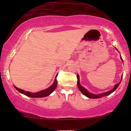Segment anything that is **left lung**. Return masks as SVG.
<instances>
[{
    "label": "left lung",
    "mask_w": 131,
    "mask_h": 131,
    "mask_svg": "<svg viewBox=\"0 0 131 131\" xmlns=\"http://www.w3.org/2000/svg\"><path fill=\"white\" fill-rule=\"evenodd\" d=\"M116 49L118 51V50L117 49V48H116ZM118 52H119V51H118ZM121 59L122 60V61H123V60H122V58L121 55ZM122 76H123V74H122V77H121V82H120L119 83L116 84V85H114V88L112 89V90H110V91H107V92H104V93H101V94H92V93L89 92V91H88L86 89H85V88H83V86H81V85H80V83L79 76V74H78V75H77V78H78V88L80 91V92H81L82 94L84 95H85L86 96H87L88 98H92V99H96V98H100L104 97V96L109 95L111 94H112V93L114 91H115L116 89H117V88H118V86H119L120 83H121V80H122Z\"/></svg>",
    "instance_id": "8db88e82"
}]
</instances>
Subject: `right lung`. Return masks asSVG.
<instances>
[{
    "mask_svg": "<svg viewBox=\"0 0 131 131\" xmlns=\"http://www.w3.org/2000/svg\"><path fill=\"white\" fill-rule=\"evenodd\" d=\"M58 76V74L56 75L55 76V79L54 80V82L52 83V85L51 86H50L49 88H46L44 90H42L40 91H39L37 92H28V91H26L23 89L18 88L17 87L14 86L15 88L17 89V90L21 94L29 96V97H31V98H42V97H45V96H47L48 95H49L51 93L53 92V91L56 89L57 86V77Z\"/></svg>",
    "mask_w": 131,
    "mask_h": 131,
    "instance_id": "obj_1",
    "label": "right lung"
}]
</instances>
